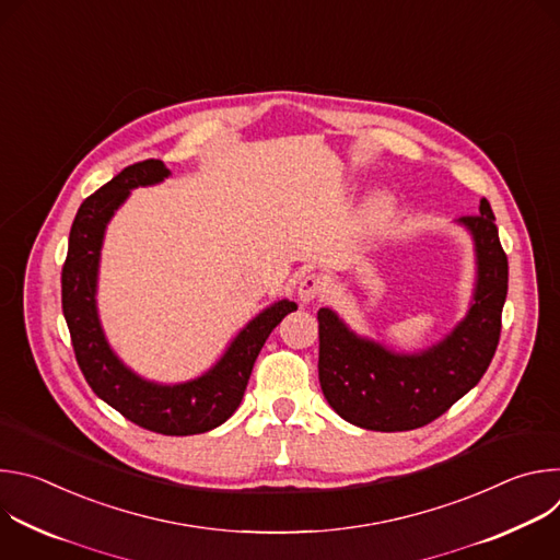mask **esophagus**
<instances>
[{"label": "esophagus", "instance_id": "esophagus-1", "mask_svg": "<svg viewBox=\"0 0 560 560\" xmlns=\"http://www.w3.org/2000/svg\"><path fill=\"white\" fill-rule=\"evenodd\" d=\"M326 292H328V281L322 275H307L299 283V299H301V303H312L316 299L326 296Z\"/></svg>", "mask_w": 560, "mask_h": 560}]
</instances>
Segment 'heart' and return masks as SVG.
Returning <instances> with one entry per match:
<instances>
[{"mask_svg":"<svg viewBox=\"0 0 560 560\" xmlns=\"http://www.w3.org/2000/svg\"><path fill=\"white\" fill-rule=\"evenodd\" d=\"M389 214H392V199L387 195H376L365 206V223L372 228L385 223Z\"/></svg>","mask_w":560,"mask_h":560,"instance_id":"b5f03b06","label":"heart"}]
</instances>
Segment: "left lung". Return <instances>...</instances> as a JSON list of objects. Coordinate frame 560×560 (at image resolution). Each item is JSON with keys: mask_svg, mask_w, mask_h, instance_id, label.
Returning a JSON list of instances; mask_svg holds the SVG:
<instances>
[{"mask_svg": "<svg viewBox=\"0 0 560 560\" xmlns=\"http://www.w3.org/2000/svg\"><path fill=\"white\" fill-rule=\"evenodd\" d=\"M474 238L476 288L463 322L419 354H396L357 337L330 310H318V381L332 410L376 432L417 430L465 396L492 363L508 296V255L488 199L458 219Z\"/></svg>", "mask_w": 560, "mask_h": 560, "instance_id": "left-lung-1", "label": "left lung"}]
</instances>
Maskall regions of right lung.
<instances>
[{"instance_id": "obj_1", "label": "right lung", "mask_w": 560, "mask_h": 560, "mask_svg": "<svg viewBox=\"0 0 560 560\" xmlns=\"http://www.w3.org/2000/svg\"><path fill=\"white\" fill-rule=\"evenodd\" d=\"M168 175L159 159H145L124 168L79 206L61 268V307L79 370L102 401L143 430L188 436L208 432L234 415L266 339L285 314L296 310V303L283 299L266 307L234 337L217 365L188 383L156 385L128 370L110 350L97 316L102 242L110 217L130 190L159 184Z\"/></svg>"}]
</instances>
